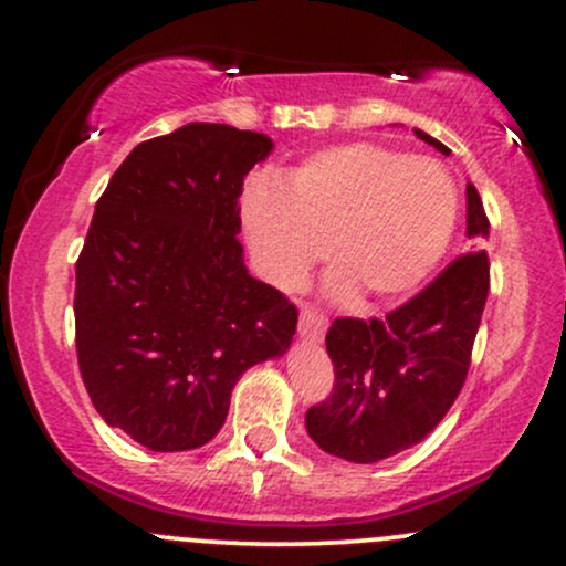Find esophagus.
<instances>
[{"label": "esophagus", "instance_id": "obj_1", "mask_svg": "<svg viewBox=\"0 0 566 566\" xmlns=\"http://www.w3.org/2000/svg\"><path fill=\"white\" fill-rule=\"evenodd\" d=\"M324 329H327V316H322L319 311L314 308H305L301 311V324H297V333H301V337H305V340H322L324 337Z\"/></svg>", "mask_w": 566, "mask_h": 566}]
</instances>
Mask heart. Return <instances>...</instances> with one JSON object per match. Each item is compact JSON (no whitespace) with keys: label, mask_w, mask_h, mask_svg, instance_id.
Instances as JSON below:
<instances>
[{"label":"heart","mask_w":566,"mask_h":566,"mask_svg":"<svg viewBox=\"0 0 566 566\" xmlns=\"http://www.w3.org/2000/svg\"><path fill=\"white\" fill-rule=\"evenodd\" d=\"M252 255L282 290L303 282L329 242L340 265L329 292L399 297L431 276L458 223V193L437 159L378 143L311 154L284 186L255 180L242 197Z\"/></svg>","instance_id":"1"}]
</instances>
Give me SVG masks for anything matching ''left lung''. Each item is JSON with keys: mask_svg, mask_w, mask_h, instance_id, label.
Wrapping results in <instances>:
<instances>
[{"mask_svg": "<svg viewBox=\"0 0 566 566\" xmlns=\"http://www.w3.org/2000/svg\"><path fill=\"white\" fill-rule=\"evenodd\" d=\"M420 140L447 151L423 129ZM465 233L490 237L482 197L465 186ZM490 292V258L471 250L386 319L340 316L327 333L335 386L305 412L308 437L335 458L378 463L420 444L463 388Z\"/></svg>", "mask_w": 566, "mask_h": 566, "instance_id": "obj_1", "label": "left lung"}]
</instances>
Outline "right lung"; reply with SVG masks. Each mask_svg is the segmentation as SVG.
Wrapping results in <instances>:
<instances>
[{
  "label": "right lung",
  "mask_w": 566,
  "mask_h": 566,
  "mask_svg": "<svg viewBox=\"0 0 566 566\" xmlns=\"http://www.w3.org/2000/svg\"><path fill=\"white\" fill-rule=\"evenodd\" d=\"M269 135L191 125L143 140L97 199L76 261V356L103 420L154 452L207 444L252 365L282 356L297 308L247 274L244 175Z\"/></svg>",
  "instance_id": "1"
}]
</instances>
